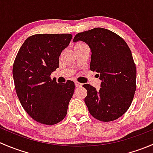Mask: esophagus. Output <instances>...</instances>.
Listing matches in <instances>:
<instances>
[{
	"mask_svg": "<svg viewBox=\"0 0 153 153\" xmlns=\"http://www.w3.org/2000/svg\"><path fill=\"white\" fill-rule=\"evenodd\" d=\"M75 86H76V87H79V86H82V84H81V83L77 82V81H75Z\"/></svg>",
	"mask_w": 153,
	"mask_h": 153,
	"instance_id": "esophagus-1",
	"label": "esophagus"
}]
</instances>
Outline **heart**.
<instances>
[{"label":"heart","mask_w":153,"mask_h":153,"mask_svg":"<svg viewBox=\"0 0 153 153\" xmlns=\"http://www.w3.org/2000/svg\"><path fill=\"white\" fill-rule=\"evenodd\" d=\"M81 45H84V44H82V43H78V44H77L76 45H75V47H78V46H81Z\"/></svg>","instance_id":"heart-1"}]
</instances>
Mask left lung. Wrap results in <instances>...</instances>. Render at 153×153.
Listing matches in <instances>:
<instances>
[{"instance_id": "8db88e82", "label": "left lung", "mask_w": 153, "mask_h": 153, "mask_svg": "<svg viewBox=\"0 0 153 153\" xmlns=\"http://www.w3.org/2000/svg\"><path fill=\"white\" fill-rule=\"evenodd\" d=\"M83 41L90 48V69L101 81L96 90H87L84 101L89 113L101 121H112L123 115L131 105L136 89V67L124 40L110 30L95 28L78 33L73 42Z\"/></svg>"}]
</instances>
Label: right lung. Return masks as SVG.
Wrapping results in <instances>:
<instances>
[{
  "mask_svg": "<svg viewBox=\"0 0 153 153\" xmlns=\"http://www.w3.org/2000/svg\"><path fill=\"white\" fill-rule=\"evenodd\" d=\"M70 34H39L29 37L12 68L15 90L26 112L35 121L53 125L67 113L75 84H58L50 75L59 67V56L69 46Z\"/></svg>",
  "mask_w": 153,
  "mask_h": 153,
  "instance_id": "right-lung-1",
  "label": "right lung"
}]
</instances>
